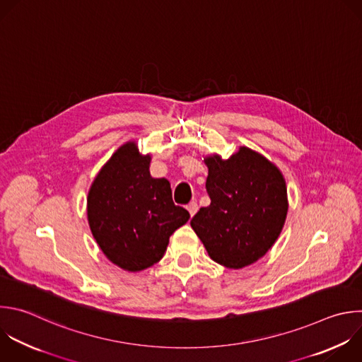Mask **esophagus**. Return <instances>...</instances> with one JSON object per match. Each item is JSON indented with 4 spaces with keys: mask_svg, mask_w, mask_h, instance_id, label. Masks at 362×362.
Returning <instances> with one entry per match:
<instances>
[{
    "mask_svg": "<svg viewBox=\"0 0 362 362\" xmlns=\"http://www.w3.org/2000/svg\"><path fill=\"white\" fill-rule=\"evenodd\" d=\"M197 209H199V206H197V203H196V202H190V203L187 204V211L190 213V216H192V217L196 214Z\"/></svg>",
    "mask_w": 362,
    "mask_h": 362,
    "instance_id": "1",
    "label": "esophagus"
}]
</instances>
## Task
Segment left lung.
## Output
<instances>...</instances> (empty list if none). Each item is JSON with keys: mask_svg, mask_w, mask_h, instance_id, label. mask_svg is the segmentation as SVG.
<instances>
[{"mask_svg": "<svg viewBox=\"0 0 362 362\" xmlns=\"http://www.w3.org/2000/svg\"><path fill=\"white\" fill-rule=\"evenodd\" d=\"M203 160L210 204L190 226L211 260L234 270L247 267L273 247L283 230L288 210L284 176L247 146L228 159L214 153Z\"/></svg>", "mask_w": 362, "mask_h": 362, "instance_id": "obj_1", "label": "left lung"}]
</instances>
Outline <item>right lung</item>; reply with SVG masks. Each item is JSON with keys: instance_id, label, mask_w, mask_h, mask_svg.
Returning <instances> with one entry per match:
<instances>
[{"instance_id": "obj_1", "label": "right lung", "mask_w": 362, "mask_h": 362, "mask_svg": "<svg viewBox=\"0 0 362 362\" xmlns=\"http://www.w3.org/2000/svg\"><path fill=\"white\" fill-rule=\"evenodd\" d=\"M151 160L135 141L127 142L102 166L86 199L88 223L99 249L131 273L158 263L169 237L190 218L173 203L169 180L151 176Z\"/></svg>"}]
</instances>
